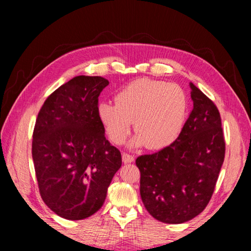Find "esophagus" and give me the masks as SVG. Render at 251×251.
I'll return each instance as SVG.
<instances>
[{"mask_svg": "<svg viewBox=\"0 0 251 251\" xmlns=\"http://www.w3.org/2000/svg\"><path fill=\"white\" fill-rule=\"evenodd\" d=\"M122 158H123V163H124V164H130V163H133V161L135 160L133 155L126 154V152H123Z\"/></svg>", "mask_w": 251, "mask_h": 251, "instance_id": "34e87169", "label": "esophagus"}]
</instances>
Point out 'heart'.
<instances>
[{"label":"heart","mask_w":251,"mask_h":251,"mask_svg":"<svg viewBox=\"0 0 251 251\" xmlns=\"http://www.w3.org/2000/svg\"><path fill=\"white\" fill-rule=\"evenodd\" d=\"M97 112L112 142L124 143L134 122L138 134L131 146L163 150L181 134L188 100L179 85L141 78L123 88L116 96V103L101 101Z\"/></svg>","instance_id":"obj_1"}]
</instances>
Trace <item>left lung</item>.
I'll return each mask as SVG.
<instances>
[{"instance_id": "8db88e82", "label": "left lung", "mask_w": 251, "mask_h": 251, "mask_svg": "<svg viewBox=\"0 0 251 251\" xmlns=\"http://www.w3.org/2000/svg\"><path fill=\"white\" fill-rule=\"evenodd\" d=\"M194 108L175 142L136 159L147 211L166 224H182L205 209L225 158L222 120L216 105L189 83Z\"/></svg>"}]
</instances>
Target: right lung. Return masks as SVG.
<instances>
[{"instance_id":"add662e5","label":"right lung","mask_w":251,"mask_h":251,"mask_svg":"<svg viewBox=\"0 0 251 251\" xmlns=\"http://www.w3.org/2000/svg\"><path fill=\"white\" fill-rule=\"evenodd\" d=\"M109 82L75 76L44 101L34 127L32 157L43 201L59 217L80 220L103 206L122 155L105 138L99 96Z\"/></svg>"}]
</instances>
